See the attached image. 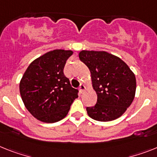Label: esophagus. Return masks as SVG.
I'll list each match as a JSON object with an SVG mask.
<instances>
[{"label": "esophagus", "instance_id": "1", "mask_svg": "<svg viewBox=\"0 0 157 157\" xmlns=\"http://www.w3.org/2000/svg\"><path fill=\"white\" fill-rule=\"evenodd\" d=\"M79 89L81 91V93H83V92L85 90V86L83 85V84H81V85H80V87H79Z\"/></svg>", "mask_w": 157, "mask_h": 157}]
</instances>
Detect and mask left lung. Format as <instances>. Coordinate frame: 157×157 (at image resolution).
<instances>
[{"label": "left lung", "mask_w": 157, "mask_h": 157, "mask_svg": "<svg viewBox=\"0 0 157 157\" xmlns=\"http://www.w3.org/2000/svg\"><path fill=\"white\" fill-rule=\"evenodd\" d=\"M79 58L89 68L97 104L87 107L88 115L98 121L119 118L131 105L136 88V77L126 63L105 51L82 50Z\"/></svg>", "instance_id": "8db88e82"}]
</instances>
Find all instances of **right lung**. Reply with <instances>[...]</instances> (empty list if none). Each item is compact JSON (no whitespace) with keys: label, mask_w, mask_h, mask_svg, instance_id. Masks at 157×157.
Segmentation results:
<instances>
[{"label":"right lung","mask_w":157,"mask_h":157,"mask_svg":"<svg viewBox=\"0 0 157 157\" xmlns=\"http://www.w3.org/2000/svg\"><path fill=\"white\" fill-rule=\"evenodd\" d=\"M71 50L55 49L46 52L29 65L20 82V93L28 111L44 123H55L68 114L78 97L64 74Z\"/></svg>","instance_id":"1"}]
</instances>
